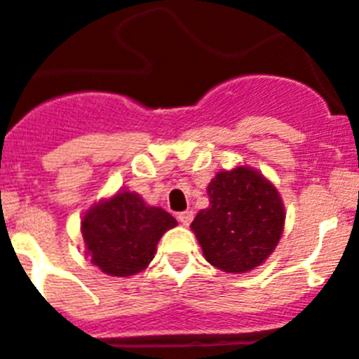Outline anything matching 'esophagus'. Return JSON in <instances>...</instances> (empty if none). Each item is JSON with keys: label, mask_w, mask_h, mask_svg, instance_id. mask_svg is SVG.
I'll list each match as a JSON object with an SVG mask.
<instances>
[{"label": "esophagus", "mask_w": 359, "mask_h": 359, "mask_svg": "<svg viewBox=\"0 0 359 359\" xmlns=\"http://www.w3.org/2000/svg\"><path fill=\"white\" fill-rule=\"evenodd\" d=\"M177 219H179V222L182 226H189L191 221H193V212H191V210L180 212V214L177 215Z\"/></svg>", "instance_id": "1"}]
</instances>
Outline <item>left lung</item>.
Returning a JSON list of instances; mask_svg holds the SVG:
<instances>
[{
    "label": "left lung",
    "mask_w": 359,
    "mask_h": 359,
    "mask_svg": "<svg viewBox=\"0 0 359 359\" xmlns=\"http://www.w3.org/2000/svg\"><path fill=\"white\" fill-rule=\"evenodd\" d=\"M210 205L191 229L212 266L245 273L259 266L279 243L286 221L283 198L250 166L219 172L207 187Z\"/></svg>",
    "instance_id": "left-lung-1"
}]
</instances>
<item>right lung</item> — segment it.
<instances>
[{
    "mask_svg": "<svg viewBox=\"0 0 359 359\" xmlns=\"http://www.w3.org/2000/svg\"><path fill=\"white\" fill-rule=\"evenodd\" d=\"M177 221L159 207H149L131 191H119L93 205L82 217L86 254L114 277H130L149 266L159 238Z\"/></svg>",
    "mask_w": 359,
    "mask_h": 359,
    "instance_id": "right-lung-1",
    "label": "right lung"
}]
</instances>
